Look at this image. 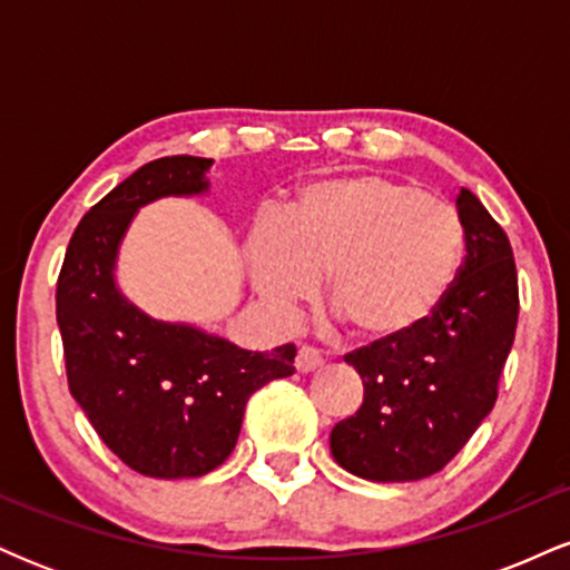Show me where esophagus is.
I'll return each instance as SVG.
<instances>
[{"label": "esophagus", "instance_id": "esophagus-1", "mask_svg": "<svg viewBox=\"0 0 570 570\" xmlns=\"http://www.w3.org/2000/svg\"><path fill=\"white\" fill-rule=\"evenodd\" d=\"M324 364V358H322V353H318L316 348H311V345H299V351H297V358H294V367H297V372H313V370H318Z\"/></svg>", "mask_w": 570, "mask_h": 570}]
</instances>
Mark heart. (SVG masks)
Instances as JSON below:
<instances>
[{"mask_svg": "<svg viewBox=\"0 0 570 570\" xmlns=\"http://www.w3.org/2000/svg\"><path fill=\"white\" fill-rule=\"evenodd\" d=\"M461 254L453 208L381 174L313 181L284 219L263 222L248 240L267 303L297 311L324 278V307L364 345L399 343L426 324Z\"/></svg>", "mask_w": 570, "mask_h": 570, "instance_id": "b5f03b06", "label": "heart"}]
</instances>
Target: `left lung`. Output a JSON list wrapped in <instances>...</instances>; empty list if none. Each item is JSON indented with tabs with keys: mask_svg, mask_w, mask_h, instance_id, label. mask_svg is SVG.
Returning a JSON list of instances; mask_svg holds the SVG:
<instances>
[{
	"mask_svg": "<svg viewBox=\"0 0 570 570\" xmlns=\"http://www.w3.org/2000/svg\"><path fill=\"white\" fill-rule=\"evenodd\" d=\"M458 219L466 257L426 324L399 343L345 353L364 402L332 429L330 448L364 480L442 472L499 399L520 313L512 244L469 189L458 195Z\"/></svg>",
	"mask_w": 570,
	"mask_h": 570,
	"instance_id": "obj_1",
	"label": "left lung"
}]
</instances>
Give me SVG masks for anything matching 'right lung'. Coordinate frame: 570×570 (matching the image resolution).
Returning <instances> with one entry per match:
<instances>
[{
  "mask_svg": "<svg viewBox=\"0 0 570 570\" xmlns=\"http://www.w3.org/2000/svg\"><path fill=\"white\" fill-rule=\"evenodd\" d=\"M212 160L141 166L80 219L56 286L67 381L96 434L144 476L214 472L233 453L248 396L294 372V343L244 351L185 324L155 322L117 292V246L144 203L198 195Z\"/></svg>",
  "mask_w": 570,
  "mask_h": 570,
  "instance_id": "add662e5",
  "label": "right lung"
}]
</instances>
